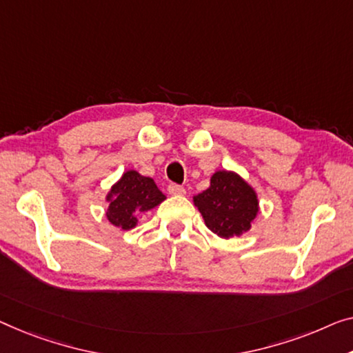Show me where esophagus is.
I'll return each mask as SVG.
<instances>
[{"label": "esophagus", "mask_w": 353, "mask_h": 353, "mask_svg": "<svg viewBox=\"0 0 353 353\" xmlns=\"http://www.w3.org/2000/svg\"><path fill=\"white\" fill-rule=\"evenodd\" d=\"M168 192H170V194H185V188L182 185H177V183H170L168 185Z\"/></svg>", "instance_id": "esophagus-1"}]
</instances>
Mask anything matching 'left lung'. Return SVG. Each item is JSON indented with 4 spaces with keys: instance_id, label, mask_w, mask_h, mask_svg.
<instances>
[{
    "instance_id": "obj_1",
    "label": "left lung",
    "mask_w": 353,
    "mask_h": 353,
    "mask_svg": "<svg viewBox=\"0 0 353 353\" xmlns=\"http://www.w3.org/2000/svg\"><path fill=\"white\" fill-rule=\"evenodd\" d=\"M206 227L220 238L241 236L250 228L259 212V199L249 183L238 174L217 171L210 187L193 198Z\"/></svg>"
}]
</instances>
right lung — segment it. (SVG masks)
Masks as SVG:
<instances>
[{
  "mask_svg": "<svg viewBox=\"0 0 353 353\" xmlns=\"http://www.w3.org/2000/svg\"><path fill=\"white\" fill-rule=\"evenodd\" d=\"M154 179L141 176L136 171H126L108 194V220L122 230L133 228L138 219L134 212L154 209L165 199Z\"/></svg>",
  "mask_w": 353,
  "mask_h": 353,
  "instance_id": "obj_1",
  "label": "right lung"
}]
</instances>
